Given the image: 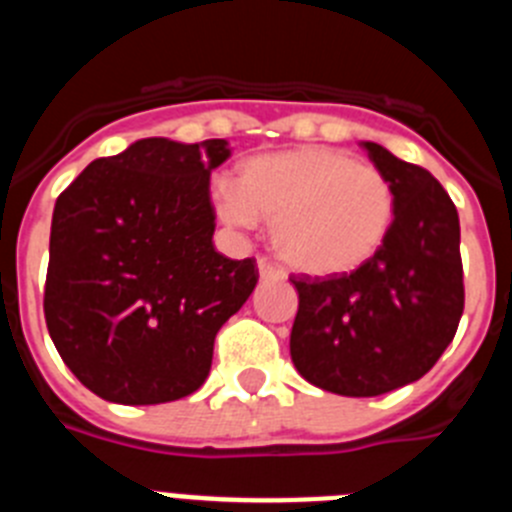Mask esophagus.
I'll list each match as a JSON object with an SVG mask.
<instances>
[{
	"mask_svg": "<svg viewBox=\"0 0 512 512\" xmlns=\"http://www.w3.org/2000/svg\"><path fill=\"white\" fill-rule=\"evenodd\" d=\"M259 274L264 279H284V269H282V266H277V264H274V261L264 259V256H261V259H259Z\"/></svg>",
	"mask_w": 512,
	"mask_h": 512,
	"instance_id": "obj_1",
	"label": "esophagus"
}]
</instances>
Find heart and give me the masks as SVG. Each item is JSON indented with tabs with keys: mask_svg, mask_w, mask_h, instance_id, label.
<instances>
[{
	"mask_svg": "<svg viewBox=\"0 0 512 512\" xmlns=\"http://www.w3.org/2000/svg\"><path fill=\"white\" fill-rule=\"evenodd\" d=\"M215 205L233 225H253L256 217L274 223L279 256L315 277H338L372 261L397 215L390 176L330 146L248 158L238 187L223 184Z\"/></svg>",
	"mask_w": 512,
	"mask_h": 512,
	"instance_id": "1",
	"label": "heart"
}]
</instances>
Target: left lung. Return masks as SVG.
<instances>
[{
	"label": "left lung",
	"mask_w": 512,
	"mask_h": 512,
	"mask_svg": "<svg viewBox=\"0 0 512 512\" xmlns=\"http://www.w3.org/2000/svg\"><path fill=\"white\" fill-rule=\"evenodd\" d=\"M395 187L397 215L372 261L338 277H295L289 336L297 372L320 390L377 397L433 369L464 312L459 212L431 171L364 143Z\"/></svg>",
	"instance_id": "8db88e82"
}]
</instances>
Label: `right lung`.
<instances>
[{
  "instance_id": "obj_1",
  "label": "right lung",
  "mask_w": 512,
  "mask_h": 512,
  "mask_svg": "<svg viewBox=\"0 0 512 512\" xmlns=\"http://www.w3.org/2000/svg\"><path fill=\"white\" fill-rule=\"evenodd\" d=\"M228 156L223 138H146L58 194L45 325L102 400L158 405L200 390L217 330L259 282L256 259L212 246L210 171Z\"/></svg>"
}]
</instances>
